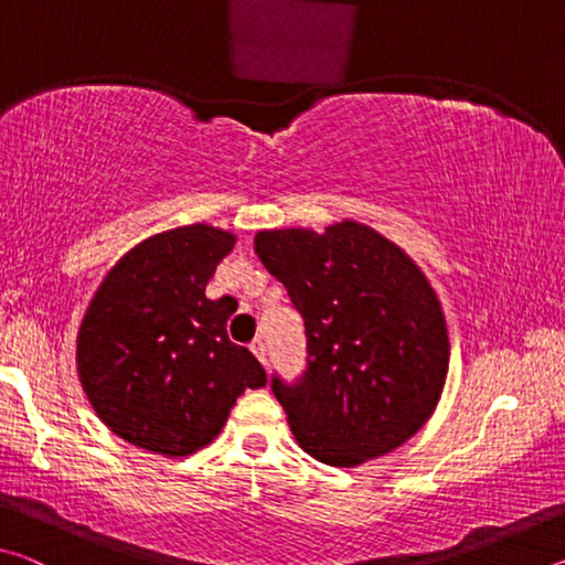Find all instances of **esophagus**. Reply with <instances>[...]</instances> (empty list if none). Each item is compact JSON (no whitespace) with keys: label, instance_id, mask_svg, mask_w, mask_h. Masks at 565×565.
<instances>
[{"label":"esophagus","instance_id":"1","mask_svg":"<svg viewBox=\"0 0 565 565\" xmlns=\"http://www.w3.org/2000/svg\"><path fill=\"white\" fill-rule=\"evenodd\" d=\"M248 349H252V353H254L256 359H259L262 363H266V347H264V341H262V339L252 341V347H248Z\"/></svg>","mask_w":565,"mask_h":565}]
</instances>
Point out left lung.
Wrapping results in <instances>:
<instances>
[{"label":"left lung","mask_w":565,"mask_h":565,"mask_svg":"<svg viewBox=\"0 0 565 565\" xmlns=\"http://www.w3.org/2000/svg\"><path fill=\"white\" fill-rule=\"evenodd\" d=\"M254 248L301 313L309 366L274 394L306 454L353 468L406 444L438 406L448 356L431 281L404 248L353 218L271 228Z\"/></svg>","instance_id":"8db88e82"}]
</instances>
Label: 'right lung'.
<instances>
[{"label":"right lung","mask_w":565,"mask_h":565,"mask_svg":"<svg viewBox=\"0 0 565 565\" xmlns=\"http://www.w3.org/2000/svg\"><path fill=\"white\" fill-rule=\"evenodd\" d=\"M236 236L209 224L169 228L104 276L76 333V374L102 424L151 454L181 458L222 434L246 388L266 386L252 351L228 341L232 296L206 299Z\"/></svg>","instance_id":"right-lung-1"}]
</instances>
